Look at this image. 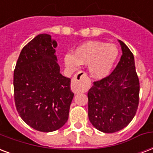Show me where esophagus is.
I'll list each match as a JSON object with an SVG mask.
<instances>
[{
	"label": "esophagus",
	"instance_id": "34e87169",
	"mask_svg": "<svg viewBox=\"0 0 153 153\" xmlns=\"http://www.w3.org/2000/svg\"><path fill=\"white\" fill-rule=\"evenodd\" d=\"M87 76L86 73L83 71H79L78 72L72 79V82L74 84V88H73V91H74L75 93H79L82 91V87H81V81L82 78Z\"/></svg>",
	"mask_w": 153,
	"mask_h": 153
}]
</instances>
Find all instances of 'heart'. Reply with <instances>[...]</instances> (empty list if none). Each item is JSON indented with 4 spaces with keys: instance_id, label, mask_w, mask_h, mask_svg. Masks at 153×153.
<instances>
[{
    "instance_id": "1",
    "label": "heart",
    "mask_w": 153,
    "mask_h": 153,
    "mask_svg": "<svg viewBox=\"0 0 153 153\" xmlns=\"http://www.w3.org/2000/svg\"><path fill=\"white\" fill-rule=\"evenodd\" d=\"M118 56L119 49L115 44L89 41L79 45L73 54H66L64 62L72 70L78 68L80 64H87L91 77L101 79L110 74Z\"/></svg>"
}]
</instances>
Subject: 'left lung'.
Listing matches in <instances>:
<instances>
[{
    "mask_svg": "<svg viewBox=\"0 0 153 153\" xmlns=\"http://www.w3.org/2000/svg\"><path fill=\"white\" fill-rule=\"evenodd\" d=\"M119 42L123 53L118 65L108 76L94 82L87 93L90 122L105 133L128 126L139 104L140 82L134 56L122 41Z\"/></svg>",
    "mask_w": 153,
    "mask_h": 153,
    "instance_id": "left-lung-1",
    "label": "left lung"
}]
</instances>
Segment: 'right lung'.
<instances>
[{
    "label": "right lung",
    "mask_w": 153,
    "mask_h": 153,
    "mask_svg": "<svg viewBox=\"0 0 153 153\" xmlns=\"http://www.w3.org/2000/svg\"><path fill=\"white\" fill-rule=\"evenodd\" d=\"M57 45L51 35L36 36L21 51L13 74L17 112L28 125L43 132L66 123L74 97L71 79L60 73Z\"/></svg>",
    "instance_id": "add662e5"
}]
</instances>
